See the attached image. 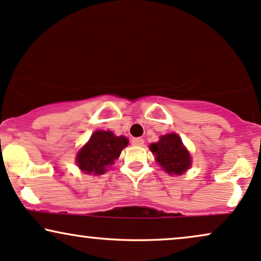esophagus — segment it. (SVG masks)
Wrapping results in <instances>:
<instances>
[{
    "label": "esophagus",
    "instance_id": "1",
    "mask_svg": "<svg viewBox=\"0 0 261 261\" xmlns=\"http://www.w3.org/2000/svg\"><path fill=\"white\" fill-rule=\"evenodd\" d=\"M133 143L135 146H143L144 140L141 139V137H135V139H133Z\"/></svg>",
    "mask_w": 261,
    "mask_h": 261
}]
</instances>
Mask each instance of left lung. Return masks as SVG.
Wrapping results in <instances>:
<instances>
[{
	"label": "left lung",
	"instance_id": "obj_1",
	"mask_svg": "<svg viewBox=\"0 0 261 261\" xmlns=\"http://www.w3.org/2000/svg\"><path fill=\"white\" fill-rule=\"evenodd\" d=\"M156 162L168 174L181 175L191 166V156L176 134L164 135L161 141L149 146Z\"/></svg>",
	"mask_w": 261,
	"mask_h": 261
}]
</instances>
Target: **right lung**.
<instances>
[{
    "instance_id": "1",
    "label": "right lung",
    "mask_w": 261,
    "mask_h": 261,
    "mask_svg": "<svg viewBox=\"0 0 261 261\" xmlns=\"http://www.w3.org/2000/svg\"><path fill=\"white\" fill-rule=\"evenodd\" d=\"M128 141L124 136H115L111 131H96L76 156L79 168L86 174L102 175L114 164Z\"/></svg>"
}]
</instances>
